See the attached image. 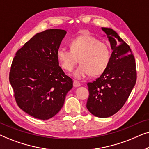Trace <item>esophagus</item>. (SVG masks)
Segmentation results:
<instances>
[{"label": "esophagus", "instance_id": "1", "mask_svg": "<svg viewBox=\"0 0 149 149\" xmlns=\"http://www.w3.org/2000/svg\"><path fill=\"white\" fill-rule=\"evenodd\" d=\"M73 86H74V87H80L81 86V83H79L78 81H74V82H73Z\"/></svg>", "mask_w": 149, "mask_h": 149}]
</instances>
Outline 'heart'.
I'll return each mask as SVG.
<instances>
[{
	"label": "heart",
	"mask_w": 149,
	"mask_h": 149,
	"mask_svg": "<svg viewBox=\"0 0 149 149\" xmlns=\"http://www.w3.org/2000/svg\"><path fill=\"white\" fill-rule=\"evenodd\" d=\"M70 49L60 47L57 58L64 70L71 72L80 62L73 77L82 79L91 74L97 76L104 72L111 61V52L107 43L89 35H82L70 42Z\"/></svg>",
	"instance_id": "b5f03b06"
}]
</instances>
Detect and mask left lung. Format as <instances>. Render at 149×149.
Returning <instances> with one entry per match:
<instances>
[{"instance_id": "obj_1", "label": "left lung", "mask_w": 149, "mask_h": 149, "mask_svg": "<svg viewBox=\"0 0 149 149\" xmlns=\"http://www.w3.org/2000/svg\"><path fill=\"white\" fill-rule=\"evenodd\" d=\"M111 43V61L107 70L87 83L89 95L87 109L95 117L107 118L125 104L136 82V62L130 46L115 30L102 28Z\"/></svg>"}]
</instances>
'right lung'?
<instances>
[{"label": "right lung", "instance_id": "obj_1", "mask_svg": "<svg viewBox=\"0 0 149 149\" xmlns=\"http://www.w3.org/2000/svg\"><path fill=\"white\" fill-rule=\"evenodd\" d=\"M66 34L60 29L37 33L17 51L12 62L9 82L16 102L36 119L56 115L72 88V79L59 66L56 54Z\"/></svg>", "mask_w": 149, "mask_h": 149}]
</instances>
